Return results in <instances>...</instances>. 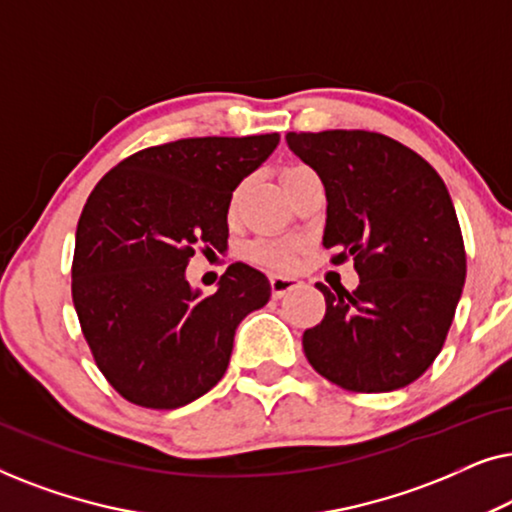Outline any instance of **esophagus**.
<instances>
[{
  "label": "esophagus",
  "mask_w": 512,
  "mask_h": 512,
  "mask_svg": "<svg viewBox=\"0 0 512 512\" xmlns=\"http://www.w3.org/2000/svg\"><path fill=\"white\" fill-rule=\"evenodd\" d=\"M300 284H303V282H300L298 277H284V275H272L270 277V291H272V296H275V298L286 296L289 291L298 289Z\"/></svg>",
  "instance_id": "1"
}]
</instances>
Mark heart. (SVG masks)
Here are the masks:
<instances>
[{
    "label": "heart",
    "instance_id": "b5f03b06",
    "mask_svg": "<svg viewBox=\"0 0 512 512\" xmlns=\"http://www.w3.org/2000/svg\"><path fill=\"white\" fill-rule=\"evenodd\" d=\"M303 170H307V167H303V165L286 167V170L282 172V181L286 184V181H289L291 177H296V174ZM235 200H237V193L233 195V205H235ZM249 254L254 261L268 265V268H286V265H291L293 261H296V249L286 242H268V240L256 242L254 247L249 249Z\"/></svg>",
    "mask_w": 512,
    "mask_h": 512
}]
</instances>
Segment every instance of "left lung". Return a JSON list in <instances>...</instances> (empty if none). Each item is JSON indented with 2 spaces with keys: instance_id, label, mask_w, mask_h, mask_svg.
<instances>
[{
  "instance_id": "left-lung-1",
  "label": "left lung",
  "mask_w": 512,
  "mask_h": 512,
  "mask_svg": "<svg viewBox=\"0 0 512 512\" xmlns=\"http://www.w3.org/2000/svg\"><path fill=\"white\" fill-rule=\"evenodd\" d=\"M286 144L326 188L324 247L354 258V291L317 289L321 324L307 361L356 394L408 387L443 349L466 279L459 219L443 179L396 139L368 130L289 132Z\"/></svg>"
}]
</instances>
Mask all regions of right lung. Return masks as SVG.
I'll return each instance as SVG.
<instances>
[{"label": "right lung", "mask_w": 512, "mask_h": 512, "mask_svg": "<svg viewBox=\"0 0 512 512\" xmlns=\"http://www.w3.org/2000/svg\"><path fill=\"white\" fill-rule=\"evenodd\" d=\"M279 135L191 137L132 153L88 195L72 298L97 368L125 401L174 410L226 373L235 331L270 300L263 272L233 263L202 296L186 282L195 249L228 247L233 191Z\"/></svg>", "instance_id": "add662e5"}]
</instances>
